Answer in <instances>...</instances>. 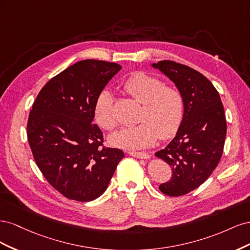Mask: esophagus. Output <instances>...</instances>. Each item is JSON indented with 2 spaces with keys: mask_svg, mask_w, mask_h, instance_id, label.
<instances>
[{
  "mask_svg": "<svg viewBox=\"0 0 250 250\" xmlns=\"http://www.w3.org/2000/svg\"><path fill=\"white\" fill-rule=\"evenodd\" d=\"M131 156L137 157V158H142V160H149L150 154L147 152H128Z\"/></svg>",
  "mask_w": 250,
  "mask_h": 250,
  "instance_id": "34e87169",
  "label": "esophagus"
}]
</instances>
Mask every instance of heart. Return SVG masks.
Returning <instances> with one entry per match:
<instances>
[{
	"instance_id": "obj_1",
	"label": "heart",
	"mask_w": 250,
	"mask_h": 250,
	"mask_svg": "<svg viewBox=\"0 0 250 250\" xmlns=\"http://www.w3.org/2000/svg\"><path fill=\"white\" fill-rule=\"evenodd\" d=\"M123 90L142 104L141 123L123 127L109 135L112 146L127 150L146 148L160 138L175 133L184 117V97L174 86H166L162 79L147 73H135L123 83ZM112 96L102 90L95 104V119L103 129L111 130L117 122L112 111Z\"/></svg>"
}]
</instances>
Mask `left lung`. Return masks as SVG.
Here are the masks:
<instances>
[{
	"label": "left lung",
	"mask_w": 250,
	"mask_h": 250,
	"mask_svg": "<svg viewBox=\"0 0 250 250\" xmlns=\"http://www.w3.org/2000/svg\"><path fill=\"white\" fill-rule=\"evenodd\" d=\"M151 66L167 76L184 97V117L175 137L155 152L172 169L171 179L160 190L175 197L197 188L220 162L226 137L225 113L217 89L199 72L171 60Z\"/></svg>",
	"instance_id": "obj_1"
}]
</instances>
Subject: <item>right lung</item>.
Wrapping results in <instances>:
<instances>
[{"instance_id":"add662e5","label":"right lung","mask_w":250,"mask_h":250,"mask_svg":"<svg viewBox=\"0 0 250 250\" xmlns=\"http://www.w3.org/2000/svg\"><path fill=\"white\" fill-rule=\"evenodd\" d=\"M122 69L81 60L44 85L29 113L27 135L35 163L64 197L92 201L106 190L124 152L103 146L95 118L98 96Z\"/></svg>"}]
</instances>
